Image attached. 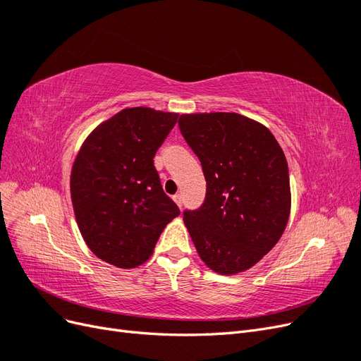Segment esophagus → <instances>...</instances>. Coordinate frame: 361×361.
<instances>
[{
	"instance_id": "34e87169",
	"label": "esophagus",
	"mask_w": 361,
	"mask_h": 361,
	"mask_svg": "<svg viewBox=\"0 0 361 361\" xmlns=\"http://www.w3.org/2000/svg\"><path fill=\"white\" fill-rule=\"evenodd\" d=\"M173 200H174V203H176L179 207H182V195H180V194H174V195H173Z\"/></svg>"
}]
</instances>
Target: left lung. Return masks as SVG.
I'll use <instances>...</instances> for the list:
<instances>
[{
    "instance_id": "obj_1",
    "label": "left lung",
    "mask_w": 361,
    "mask_h": 361,
    "mask_svg": "<svg viewBox=\"0 0 361 361\" xmlns=\"http://www.w3.org/2000/svg\"><path fill=\"white\" fill-rule=\"evenodd\" d=\"M179 129L206 179L204 202L183 212L185 226L207 267L238 274L256 265L285 232L286 157L267 126L236 113L182 114Z\"/></svg>"
}]
</instances>
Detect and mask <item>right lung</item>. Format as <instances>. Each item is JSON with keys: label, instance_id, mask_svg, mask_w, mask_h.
Masks as SVG:
<instances>
[{"label": "right lung", "instance_id": "1", "mask_svg": "<svg viewBox=\"0 0 361 361\" xmlns=\"http://www.w3.org/2000/svg\"><path fill=\"white\" fill-rule=\"evenodd\" d=\"M178 117L125 108L92 130L73 161L71 197L80 232L97 257L117 268L145 264L180 214L154 166Z\"/></svg>", "mask_w": 361, "mask_h": 361}]
</instances>
